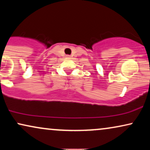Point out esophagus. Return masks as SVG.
Wrapping results in <instances>:
<instances>
[{
	"instance_id": "esophagus-1",
	"label": "esophagus",
	"mask_w": 150,
	"mask_h": 150,
	"mask_svg": "<svg viewBox=\"0 0 150 150\" xmlns=\"http://www.w3.org/2000/svg\"><path fill=\"white\" fill-rule=\"evenodd\" d=\"M66 57L67 58H70V56H69V55H67Z\"/></svg>"
}]
</instances>
